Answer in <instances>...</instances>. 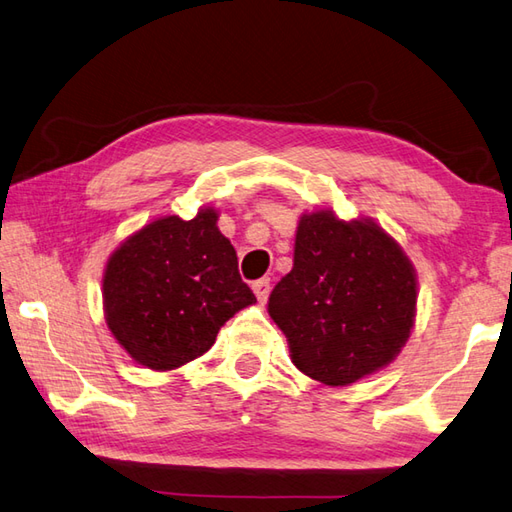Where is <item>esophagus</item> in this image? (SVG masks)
Here are the masks:
<instances>
[{"instance_id":"obj_1","label":"esophagus","mask_w":512,"mask_h":512,"mask_svg":"<svg viewBox=\"0 0 512 512\" xmlns=\"http://www.w3.org/2000/svg\"><path fill=\"white\" fill-rule=\"evenodd\" d=\"M252 289H254V293H256L258 302H260V304H265V302H267V298H269V289H271V285H269V278H260V280H256L254 285H252Z\"/></svg>"}]
</instances>
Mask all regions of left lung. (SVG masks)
Listing matches in <instances>:
<instances>
[{"mask_svg":"<svg viewBox=\"0 0 512 512\" xmlns=\"http://www.w3.org/2000/svg\"><path fill=\"white\" fill-rule=\"evenodd\" d=\"M416 298L412 260L377 221H344L322 208L300 217L293 269L271 291L267 311L295 368L342 388L399 357Z\"/></svg>","mask_w":512,"mask_h":512,"instance_id":"left-lung-1","label":"left lung"}]
</instances>
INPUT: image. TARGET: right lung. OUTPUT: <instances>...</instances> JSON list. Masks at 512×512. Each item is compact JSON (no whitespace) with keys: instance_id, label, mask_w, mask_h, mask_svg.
<instances>
[{"instance_id":"obj_1","label":"right lung","mask_w":512,"mask_h":512,"mask_svg":"<svg viewBox=\"0 0 512 512\" xmlns=\"http://www.w3.org/2000/svg\"><path fill=\"white\" fill-rule=\"evenodd\" d=\"M219 210L160 217L113 249L102 274V309L113 339L140 366L166 372L201 357L221 326L256 302L238 274Z\"/></svg>"}]
</instances>
